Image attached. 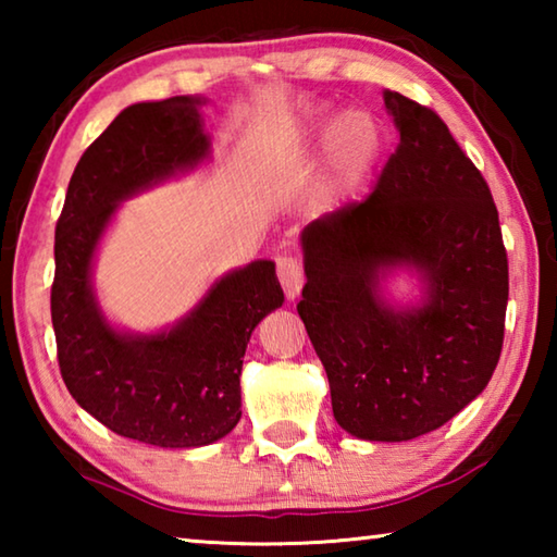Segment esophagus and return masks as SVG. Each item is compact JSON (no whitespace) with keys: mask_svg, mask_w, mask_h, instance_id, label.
I'll list each match as a JSON object with an SVG mask.
<instances>
[{"mask_svg":"<svg viewBox=\"0 0 557 557\" xmlns=\"http://www.w3.org/2000/svg\"><path fill=\"white\" fill-rule=\"evenodd\" d=\"M277 277H280L282 289H285L287 299L299 297L301 287H305V275H301V268H299L297 258L280 256L277 258Z\"/></svg>","mask_w":557,"mask_h":557,"instance_id":"1","label":"esophagus"}]
</instances>
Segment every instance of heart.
Listing matches in <instances>:
<instances>
[{"label":"heart","instance_id":"b5f03b06","mask_svg":"<svg viewBox=\"0 0 557 557\" xmlns=\"http://www.w3.org/2000/svg\"><path fill=\"white\" fill-rule=\"evenodd\" d=\"M307 137L324 139L326 152L338 172L346 176L348 188L363 184L381 152V127L371 112L351 108L334 115L329 108L309 110L299 120Z\"/></svg>","mask_w":557,"mask_h":557}]
</instances>
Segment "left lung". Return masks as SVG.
<instances>
[{
	"label": "left lung",
	"instance_id": "8db88e82",
	"mask_svg": "<svg viewBox=\"0 0 557 557\" xmlns=\"http://www.w3.org/2000/svg\"><path fill=\"white\" fill-rule=\"evenodd\" d=\"M400 145L375 191L299 233L297 312L348 435L408 442L479 398L502 356L508 262L479 169L435 112L383 90ZM405 274L413 292L398 296Z\"/></svg>",
	"mask_w": 557,
	"mask_h": 557
}]
</instances>
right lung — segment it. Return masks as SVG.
Instances as JSON below:
<instances>
[{
    "label": "right lung",
    "mask_w": 557,
    "mask_h": 557,
    "mask_svg": "<svg viewBox=\"0 0 557 557\" xmlns=\"http://www.w3.org/2000/svg\"><path fill=\"white\" fill-rule=\"evenodd\" d=\"M206 102L176 96L122 110L81 157L55 225L51 322L65 388L112 432L166 449L213 445L238 425L245 346L285 301L272 260L215 277L154 332L115 324L98 299L92 270L122 201L213 159Z\"/></svg>",
    "instance_id": "obj_1"
}]
</instances>
